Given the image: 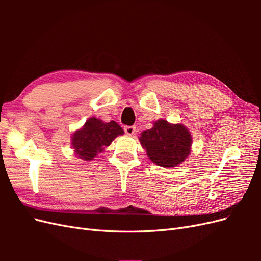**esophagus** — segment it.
<instances>
[{
	"label": "esophagus",
	"instance_id": "1",
	"mask_svg": "<svg viewBox=\"0 0 261 261\" xmlns=\"http://www.w3.org/2000/svg\"><path fill=\"white\" fill-rule=\"evenodd\" d=\"M124 130H125L126 134H127V135L132 136V135H134V134H135L136 127H135V126H125Z\"/></svg>",
	"mask_w": 261,
	"mask_h": 261
}]
</instances>
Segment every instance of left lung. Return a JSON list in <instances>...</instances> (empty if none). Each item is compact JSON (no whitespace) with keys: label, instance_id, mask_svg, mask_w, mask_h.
I'll use <instances>...</instances> for the list:
<instances>
[{"label":"left lung","instance_id":"1","mask_svg":"<svg viewBox=\"0 0 261 261\" xmlns=\"http://www.w3.org/2000/svg\"><path fill=\"white\" fill-rule=\"evenodd\" d=\"M140 135L139 141L149 159L160 167L175 168L191 152L192 135L181 124L158 120L152 128L144 130Z\"/></svg>","mask_w":261,"mask_h":261}]
</instances>
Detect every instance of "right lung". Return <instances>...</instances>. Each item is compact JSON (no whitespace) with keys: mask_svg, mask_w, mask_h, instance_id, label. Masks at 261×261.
I'll return each instance as SVG.
<instances>
[{"mask_svg":"<svg viewBox=\"0 0 261 261\" xmlns=\"http://www.w3.org/2000/svg\"><path fill=\"white\" fill-rule=\"evenodd\" d=\"M124 130L116 122H102L99 118L91 117L86 121L81 129H77L72 136V147L78 158L90 161L105 148L111 145L118 136L123 135Z\"/></svg>","mask_w":261,"mask_h":261,"instance_id":"add662e5","label":"right lung"}]
</instances>
